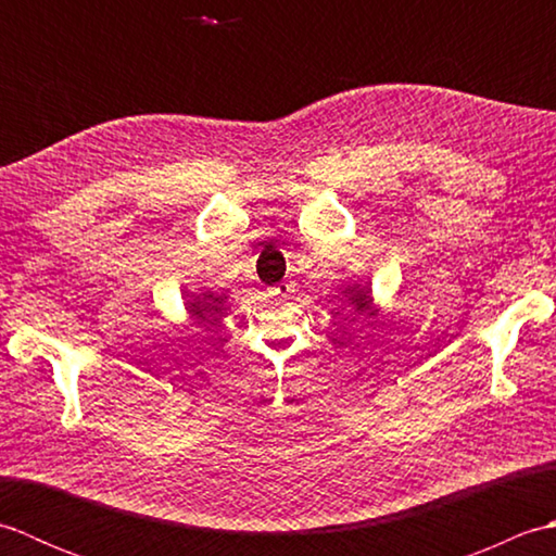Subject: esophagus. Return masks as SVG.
Listing matches in <instances>:
<instances>
[{
	"instance_id": "34e87169",
	"label": "esophagus",
	"mask_w": 556,
	"mask_h": 556,
	"mask_svg": "<svg viewBox=\"0 0 556 556\" xmlns=\"http://www.w3.org/2000/svg\"><path fill=\"white\" fill-rule=\"evenodd\" d=\"M291 291V285H289V281H279V285L277 287H271V296H287V293Z\"/></svg>"
}]
</instances>
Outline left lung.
<instances>
[{
  "instance_id": "obj_1",
  "label": "left lung",
  "mask_w": 556,
  "mask_h": 556,
  "mask_svg": "<svg viewBox=\"0 0 556 556\" xmlns=\"http://www.w3.org/2000/svg\"><path fill=\"white\" fill-rule=\"evenodd\" d=\"M341 293H346V296H349L351 315H365V317H375V315H377L372 291H370L368 287L351 285L349 289H344Z\"/></svg>"
}]
</instances>
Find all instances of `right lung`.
Wrapping results in <instances>:
<instances>
[{
  "instance_id": "obj_1",
  "label": "right lung",
  "mask_w": 556,
  "mask_h": 556,
  "mask_svg": "<svg viewBox=\"0 0 556 556\" xmlns=\"http://www.w3.org/2000/svg\"><path fill=\"white\" fill-rule=\"evenodd\" d=\"M227 301V296H215L212 291H203V293H193L191 301H186V311L188 315L193 317L198 323H212V317H215L222 311V303Z\"/></svg>"
}]
</instances>
